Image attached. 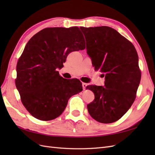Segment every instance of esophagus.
I'll return each mask as SVG.
<instances>
[{
    "mask_svg": "<svg viewBox=\"0 0 155 155\" xmlns=\"http://www.w3.org/2000/svg\"><path fill=\"white\" fill-rule=\"evenodd\" d=\"M87 83H82V87H83V90H85V89L86 87H87Z\"/></svg>",
    "mask_w": 155,
    "mask_h": 155,
    "instance_id": "esophagus-1",
    "label": "esophagus"
}]
</instances>
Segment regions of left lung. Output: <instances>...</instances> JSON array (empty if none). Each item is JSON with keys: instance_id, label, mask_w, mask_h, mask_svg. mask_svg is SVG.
Masks as SVG:
<instances>
[{"instance_id": "obj_1", "label": "left lung", "mask_w": 155, "mask_h": 155, "mask_svg": "<svg viewBox=\"0 0 155 155\" xmlns=\"http://www.w3.org/2000/svg\"><path fill=\"white\" fill-rule=\"evenodd\" d=\"M95 70L105 76V87L88 85L94 100L87 105L92 118L102 124L120 119L137 96L141 79L138 55L133 43L109 26L80 27Z\"/></svg>"}]
</instances>
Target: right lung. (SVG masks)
<instances>
[{
    "instance_id": "right-lung-1",
    "label": "right lung",
    "mask_w": 155,
    "mask_h": 155,
    "mask_svg": "<svg viewBox=\"0 0 155 155\" xmlns=\"http://www.w3.org/2000/svg\"><path fill=\"white\" fill-rule=\"evenodd\" d=\"M85 44L77 26L46 28L28 42L17 61L15 85L22 104L34 118H58L69 98L82 91L79 79H64L57 69L70 52L85 49Z\"/></svg>"
}]
</instances>
